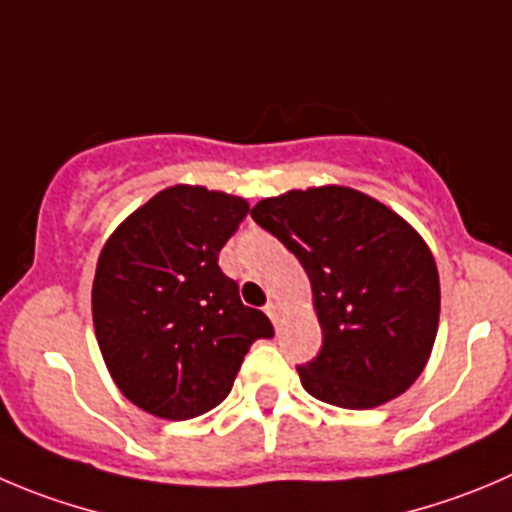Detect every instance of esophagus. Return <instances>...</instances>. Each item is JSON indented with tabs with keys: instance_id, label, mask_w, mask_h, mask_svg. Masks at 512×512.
<instances>
[{
	"instance_id": "1",
	"label": "esophagus",
	"mask_w": 512,
	"mask_h": 512,
	"mask_svg": "<svg viewBox=\"0 0 512 512\" xmlns=\"http://www.w3.org/2000/svg\"><path fill=\"white\" fill-rule=\"evenodd\" d=\"M281 304L279 301H269V304H266V314L271 316V321H274V324H279V319H281Z\"/></svg>"
}]
</instances>
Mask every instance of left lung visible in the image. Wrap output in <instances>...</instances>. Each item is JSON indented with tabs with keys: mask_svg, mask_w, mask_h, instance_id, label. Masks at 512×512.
Here are the masks:
<instances>
[{
	"mask_svg": "<svg viewBox=\"0 0 512 512\" xmlns=\"http://www.w3.org/2000/svg\"><path fill=\"white\" fill-rule=\"evenodd\" d=\"M311 281L321 352L299 367L311 397L372 410L407 392L440 324V276L425 238L377 198L347 186L286 191L253 206Z\"/></svg>",
	"mask_w": 512,
	"mask_h": 512,
	"instance_id": "1",
	"label": "left lung"
}]
</instances>
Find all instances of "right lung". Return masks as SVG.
<instances>
[{
	"instance_id": "obj_1",
	"label": "right lung",
	"mask_w": 512,
	"mask_h": 512,
	"mask_svg": "<svg viewBox=\"0 0 512 512\" xmlns=\"http://www.w3.org/2000/svg\"><path fill=\"white\" fill-rule=\"evenodd\" d=\"M248 203L203 186H170L107 238L92 281V324L105 367L135 407L191 420L228 397L269 316L241 304L218 253Z\"/></svg>"
}]
</instances>
